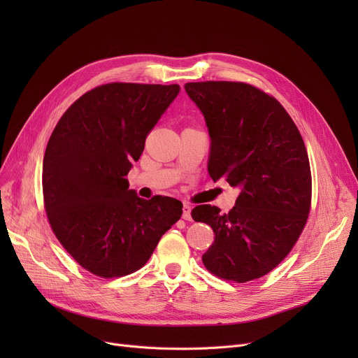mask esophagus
Returning <instances> with one entry per match:
<instances>
[{
  "label": "esophagus",
  "instance_id": "34e87169",
  "mask_svg": "<svg viewBox=\"0 0 358 358\" xmlns=\"http://www.w3.org/2000/svg\"><path fill=\"white\" fill-rule=\"evenodd\" d=\"M192 206L190 204H184L182 206V219L184 220H192Z\"/></svg>",
  "mask_w": 358,
  "mask_h": 358
}]
</instances>
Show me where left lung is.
Here are the masks:
<instances>
[{"label":"left lung","mask_w":358,"mask_h":358,"mask_svg":"<svg viewBox=\"0 0 358 358\" xmlns=\"http://www.w3.org/2000/svg\"><path fill=\"white\" fill-rule=\"evenodd\" d=\"M210 136L208 171L239 190L229 213L193 209L215 242L204 267L236 283L259 278L286 258L308 220L312 178L302 136L275 99L243 83H187Z\"/></svg>","instance_id":"obj_1"}]
</instances>
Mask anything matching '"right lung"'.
Listing matches in <instances>:
<instances>
[{"instance_id":"1","label":"right lung","mask_w":358,"mask_h":358,"mask_svg":"<svg viewBox=\"0 0 358 358\" xmlns=\"http://www.w3.org/2000/svg\"><path fill=\"white\" fill-rule=\"evenodd\" d=\"M180 85L113 83L75 101L43 157V199L53 234L81 267L108 278L143 267L181 217L173 197L141 199L126 176Z\"/></svg>"}]
</instances>
